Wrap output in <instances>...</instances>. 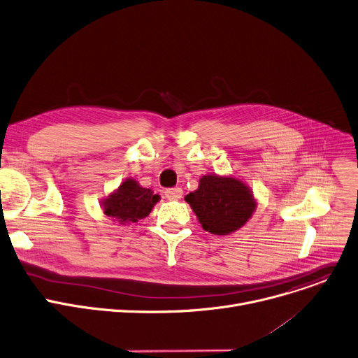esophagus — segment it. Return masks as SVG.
Returning <instances> with one entry per match:
<instances>
[{
    "label": "esophagus",
    "mask_w": 358,
    "mask_h": 358,
    "mask_svg": "<svg viewBox=\"0 0 358 358\" xmlns=\"http://www.w3.org/2000/svg\"><path fill=\"white\" fill-rule=\"evenodd\" d=\"M183 190L180 187H172V189H166L165 190V196L168 197L169 201H178L182 197Z\"/></svg>",
    "instance_id": "1"
}]
</instances>
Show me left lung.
Segmentation results:
<instances>
[{
	"label": "left lung",
	"instance_id": "obj_1",
	"mask_svg": "<svg viewBox=\"0 0 358 358\" xmlns=\"http://www.w3.org/2000/svg\"><path fill=\"white\" fill-rule=\"evenodd\" d=\"M202 227L216 236H226L239 230L252 217L257 202L252 189L234 176L205 175L199 187L186 194Z\"/></svg>",
	"mask_w": 358,
	"mask_h": 358
}]
</instances>
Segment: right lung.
<instances>
[{"label": "right lung", "instance_id": "1", "mask_svg": "<svg viewBox=\"0 0 358 358\" xmlns=\"http://www.w3.org/2000/svg\"><path fill=\"white\" fill-rule=\"evenodd\" d=\"M161 199L150 189L142 187L135 179H125L119 187L110 192L101 202L103 213L121 224L135 223L145 219Z\"/></svg>", "mask_w": 358, "mask_h": 358}]
</instances>
